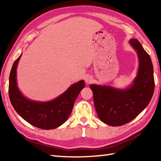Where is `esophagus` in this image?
Returning <instances> with one entry per match:
<instances>
[{
	"instance_id": "esophagus-1",
	"label": "esophagus",
	"mask_w": 161,
	"mask_h": 161,
	"mask_svg": "<svg viewBox=\"0 0 161 161\" xmlns=\"http://www.w3.org/2000/svg\"><path fill=\"white\" fill-rule=\"evenodd\" d=\"M84 80H85L86 83L87 84H90L92 81V77L89 75H86L84 77Z\"/></svg>"
}]
</instances>
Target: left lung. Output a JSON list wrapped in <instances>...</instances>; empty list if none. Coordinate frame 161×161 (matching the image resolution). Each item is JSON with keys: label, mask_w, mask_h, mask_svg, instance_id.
Returning <instances> with one entry per match:
<instances>
[{"label": "left lung", "mask_w": 161, "mask_h": 161, "mask_svg": "<svg viewBox=\"0 0 161 161\" xmlns=\"http://www.w3.org/2000/svg\"><path fill=\"white\" fill-rule=\"evenodd\" d=\"M129 43L137 52L139 67L129 87L120 89L106 85L90 86L98 116L109 126H121L133 120L149 104L154 93V70L150 57L137 39H132Z\"/></svg>", "instance_id": "left-lung-1"}]
</instances>
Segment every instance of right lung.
<instances>
[{"mask_svg": "<svg viewBox=\"0 0 161 161\" xmlns=\"http://www.w3.org/2000/svg\"><path fill=\"white\" fill-rule=\"evenodd\" d=\"M20 55L11 68L9 75V95L12 106L20 116L31 125L39 129H56L66 122L71 114L74 103L85 87L84 80L72 84L60 96L52 101L41 102L28 99L18 87L17 67Z\"/></svg>", "mask_w": 161, "mask_h": 161, "instance_id": "right-lung-1", "label": "right lung"}]
</instances>
